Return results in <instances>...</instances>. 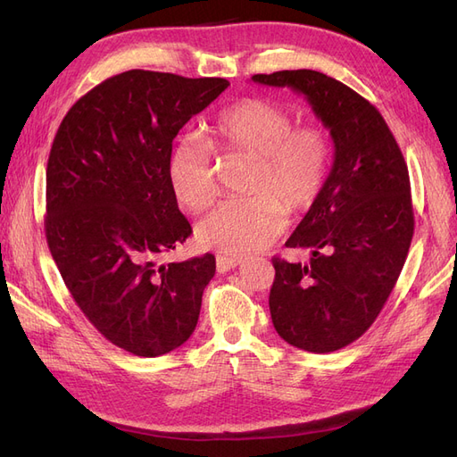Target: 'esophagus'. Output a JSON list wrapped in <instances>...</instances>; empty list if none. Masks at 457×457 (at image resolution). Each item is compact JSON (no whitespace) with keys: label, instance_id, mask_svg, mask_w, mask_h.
<instances>
[{"label":"esophagus","instance_id":"esophagus-1","mask_svg":"<svg viewBox=\"0 0 457 457\" xmlns=\"http://www.w3.org/2000/svg\"><path fill=\"white\" fill-rule=\"evenodd\" d=\"M238 265H242V259L238 257L217 255V272H228L230 269H237Z\"/></svg>","mask_w":457,"mask_h":457}]
</instances>
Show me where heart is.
<instances>
[{
  "label": "heart",
  "mask_w": 457,
  "mask_h": 457,
  "mask_svg": "<svg viewBox=\"0 0 457 457\" xmlns=\"http://www.w3.org/2000/svg\"><path fill=\"white\" fill-rule=\"evenodd\" d=\"M212 146L255 160L247 195L230 200L198 227V242L230 255L267 247L286 225V213L299 215L314 205L331 168V143L324 129L295 126L287 108L261 96H244L220 108L212 121ZM170 183L187 210L212 207L219 187L212 148L196 135H185L171 150ZM287 212H284L283 210Z\"/></svg>",
  "instance_id": "obj_1"
}]
</instances>
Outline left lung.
Returning <instances> with one entry per match:
<instances>
[{
	"label": "left lung",
	"mask_w": 457,
	"mask_h": 457,
	"mask_svg": "<svg viewBox=\"0 0 457 457\" xmlns=\"http://www.w3.org/2000/svg\"><path fill=\"white\" fill-rule=\"evenodd\" d=\"M312 106L334 141L322 195L287 247H309V265L272 259L269 295L278 336L309 353H334L361 337L398 280L413 237L408 165L379 110L316 71L255 74Z\"/></svg>",
	"instance_id": "8db88e82"
}]
</instances>
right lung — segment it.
Instances as JSON below:
<instances>
[{"label":"right lung","instance_id":"add662e5","mask_svg":"<svg viewBox=\"0 0 457 457\" xmlns=\"http://www.w3.org/2000/svg\"><path fill=\"white\" fill-rule=\"evenodd\" d=\"M228 86L223 78L128 71L81 96L54 135L47 245L87 320L135 356L181 347L198 324L215 257L158 265L192 234L168 163L179 129Z\"/></svg>","mask_w":457,"mask_h":457}]
</instances>
